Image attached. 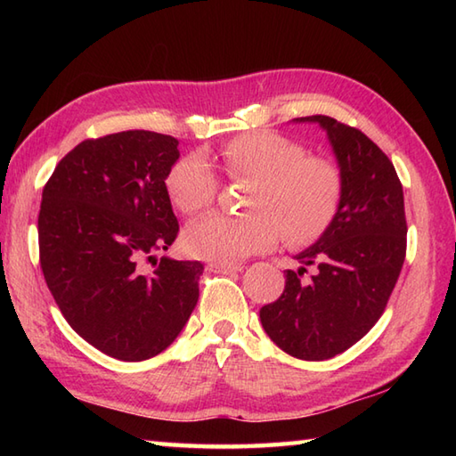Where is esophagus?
I'll use <instances>...</instances> for the list:
<instances>
[{
  "mask_svg": "<svg viewBox=\"0 0 456 456\" xmlns=\"http://www.w3.org/2000/svg\"><path fill=\"white\" fill-rule=\"evenodd\" d=\"M208 270H213V273H219V274H231V273H240L243 266H240V265H227V263H209Z\"/></svg>",
  "mask_w": 456,
  "mask_h": 456,
  "instance_id": "esophagus-1",
  "label": "esophagus"
}]
</instances>
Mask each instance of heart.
Wrapping results in <instances>:
<instances>
[{"label":"heart","instance_id":"b5f03b06","mask_svg":"<svg viewBox=\"0 0 456 456\" xmlns=\"http://www.w3.org/2000/svg\"><path fill=\"white\" fill-rule=\"evenodd\" d=\"M221 170L235 182H250L248 213L239 217L206 216L182 233L190 256L237 263L276 245H309L323 237L341 209L345 178L338 164L274 131H248L227 141L217 152ZM217 178L200 154L182 157L167 176L172 206L193 216L217 196Z\"/></svg>","mask_w":456,"mask_h":456}]
</instances>
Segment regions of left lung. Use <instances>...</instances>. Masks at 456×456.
I'll return each instance as SVG.
<instances>
[{"label":"left lung","instance_id":"left-lung-1","mask_svg":"<svg viewBox=\"0 0 456 456\" xmlns=\"http://www.w3.org/2000/svg\"><path fill=\"white\" fill-rule=\"evenodd\" d=\"M319 123L345 178L333 225L296 255L284 292L260 309L266 335L302 361L345 353L384 314L405 260L403 190L392 160L362 131L327 115L297 118ZM307 267L312 277H304Z\"/></svg>","mask_w":456,"mask_h":456}]
</instances>
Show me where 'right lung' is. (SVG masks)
Wrapping results in <instances>:
<instances>
[{"instance_id":"right-lung-1","label":"right lung","mask_w":456,"mask_h":456,"mask_svg":"<svg viewBox=\"0 0 456 456\" xmlns=\"http://www.w3.org/2000/svg\"><path fill=\"white\" fill-rule=\"evenodd\" d=\"M178 141L121 131L82 141L56 164L38 213L41 268L64 319L127 362L172 345L198 304V260L162 256L178 235L167 176Z\"/></svg>"}]
</instances>
